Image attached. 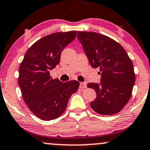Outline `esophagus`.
<instances>
[{
  "label": "esophagus",
  "instance_id": "1",
  "mask_svg": "<svg viewBox=\"0 0 150 150\" xmlns=\"http://www.w3.org/2000/svg\"><path fill=\"white\" fill-rule=\"evenodd\" d=\"M79 87L82 89L86 88V84L85 82H80V84H79Z\"/></svg>",
  "mask_w": 150,
  "mask_h": 150
}]
</instances>
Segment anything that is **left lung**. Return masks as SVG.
I'll use <instances>...</instances> for the list:
<instances>
[{
  "label": "left lung",
  "mask_w": 150,
  "mask_h": 150,
  "mask_svg": "<svg viewBox=\"0 0 150 150\" xmlns=\"http://www.w3.org/2000/svg\"><path fill=\"white\" fill-rule=\"evenodd\" d=\"M77 38L82 45L91 66L100 68V84L88 83L97 97L91 102L96 113L111 115L124 108L132 96L136 80L132 60L118 43L107 36L93 32H78Z\"/></svg>",
  "instance_id": "left-lung-1"
}]
</instances>
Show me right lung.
I'll return each mask as SVG.
<instances>
[{"label": "right lung", "mask_w": 150, "mask_h": 150, "mask_svg": "<svg viewBox=\"0 0 150 150\" xmlns=\"http://www.w3.org/2000/svg\"><path fill=\"white\" fill-rule=\"evenodd\" d=\"M77 31L56 33L38 40L28 49L19 67L18 85L30 111L43 120L57 118L64 112L71 95L78 90L76 80L52 79L50 70L59 64L64 48Z\"/></svg>", "instance_id": "obj_1"}]
</instances>
